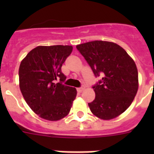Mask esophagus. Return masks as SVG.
<instances>
[{"label": "esophagus", "mask_w": 154, "mask_h": 154, "mask_svg": "<svg viewBox=\"0 0 154 154\" xmlns=\"http://www.w3.org/2000/svg\"><path fill=\"white\" fill-rule=\"evenodd\" d=\"M84 89H85V86H84V85H82L81 87H79V88H78V89H77V91H78L79 92H82V91L84 90Z\"/></svg>", "instance_id": "obj_1"}]
</instances>
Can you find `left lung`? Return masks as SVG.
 <instances>
[{
	"mask_svg": "<svg viewBox=\"0 0 154 154\" xmlns=\"http://www.w3.org/2000/svg\"><path fill=\"white\" fill-rule=\"evenodd\" d=\"M76 48L102 79L92 86L96 98L89 104L91 112L102 119H112L123 113L138 90V72L134 61L123 48L113 42L93 41Z\"/></svg>",
	"mask_w": 154,
	"mask_h": 154,
	"instance_id": "left-lung-1",
	"label": "left lung"
}]
</instances>
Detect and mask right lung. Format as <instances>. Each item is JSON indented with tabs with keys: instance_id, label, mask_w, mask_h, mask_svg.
Returning <instances> with one entry per match:
<instances>
[{
	"instance_id": "1",
	"label": "right lung",
	"mask_w": 154,
	"mask_h": 154,
	"mask_svg": "<svg viewBox=\"0 0 154 154\" xmlns=\"http://www.w3.org/2000/svg\"><path fill=\"white\" fill-rule=\"evenodd\" d=\"M72 51L70 45L38 46L19 67L20 89L30 108L40 117L57 121L69 114L77 91L64 85L62 64ZM55 80L60 82L55 83Z\"/></svg>"
}]
</instances>
